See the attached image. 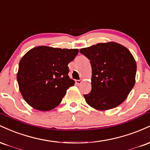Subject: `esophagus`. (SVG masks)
I'll return each mask as SVG.
<instances>
[{
  "label": "esophagus",
  "mask_w": 150,
  "mask_h": 150,
  "mask_svg": "<svg viewBox=\"0 0 150 150\" xmlns=\"http://www.w3.org/2000/svg\"><path fill=\"white\" fill-rule=\"evenodd\" d=\"M82 82V80H76V84H77V85H80L81 83Z\"/></svg>",
  "instance_id": "esophagus-1"
}]
</instances>
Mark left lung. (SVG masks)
<instances>
[{
	"mask_svg": "<svg viewBox=\"0 0 150 150\" xmlns=\"http://www.w3.org/2000/svg\"><path fill=\"white\" fill-rule=\"evenodd\" d=\"M80 52L90 60L92 90L87 104L100 111L116 108L125 100L135 83L137 65L130 51L116 42L99 43Z\"/></svg>",
	"mask_w": 150,
	"mask_h": 150,
	"instance_id": "left-lung-1",
	"label": "left lung"
}]
</instances>
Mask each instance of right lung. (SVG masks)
Masks as SVG:
<instances>
[{
    "instance_id": "add662e5",
    "label": "right lung",
    "mask_w": 150,
    "mask_h": 150,
    "mask_svg": "<svg viewBox=\"0 0 150 150\" xmlns=\"http://www.w3.org/2000/svg\"><path fill=\"white\" fill-rule=\"evenodd\" d=\"M78 51L39 46L26 53L17 74L19 89L26 102L42 111L58 106L67 89L75 84L68 76V65Z\"/></svg>"
}]
</instances>
